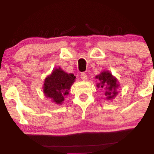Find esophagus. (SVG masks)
<instances>
[{
    "mask_svg": "<svg viewBox=\"0 0 154 154\" xmlns=\"http://www.w3.org/2000/svg\"><path fill=\"white\" fill-rule=\"evenodd\" d=\"M80 78L83 80H87V79H88L87 74L86 73H81V74H80Z\"/></svg>",
    "mask_w": 154,
    "mask_h": 154,
    "instance_id": "1",
    "label": "esophagus"
}]
</instances>
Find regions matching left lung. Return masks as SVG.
<instances>
[{"label": "left lung", "mask_w": 154, "mask_h": 154, "mask_svg": "<svg viewBox=\"0 0 154 154\" xmlns=\"http://www.w3.org/2000/svg\"><path fill=\"white\" fill-rule=\"evenodd\" d=\"M96 79L100 81L97 84V86L105 89V95L106 96L107 100H112L118 94L117 88L119 86L116 77L112 75L109 71H103L100 74L95 77Z\"/></svg>", "instance_id": "1"}]
</instances>
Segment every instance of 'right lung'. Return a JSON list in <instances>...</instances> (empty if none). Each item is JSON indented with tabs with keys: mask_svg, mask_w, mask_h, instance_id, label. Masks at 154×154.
Listing matches in <instances>:
<instances>
[{
	"mask_svg": "<svg viewBox=\"0 0 154 154\" xmlns=\"http://www.w3.org/2000/svg\"><path fill=\"white\" fill-rule=\"evenodd\" d=\"M75 78L74 74L65 72L61 68H55L45 80L43 86L45 95L57 104H61L69 93L68 91L75 81Z\"/></svg>",
	"mask_w": 154,
	"mask_h": 154,
	"instance_id": "1",
	"label": "right lung"
}]
</instances>
